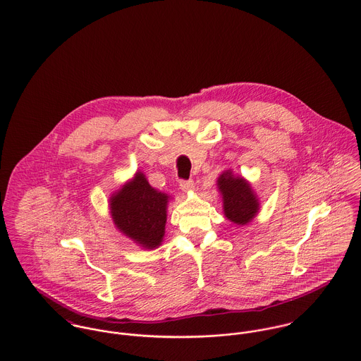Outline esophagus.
<instances>
[{
	"label": "esophagus",
	"instance_id": "1",
	"mask_svg": "<svg viewBox=\"0 0 361 361\" xmlns=\"http://www.w3.org/2000/svg\"><path fill=\"white\" fill-rule=\"evenodd\" d=\"M180 189L185 193H193L195 190V182L193 180H180Z\"/></svg>",
	"mask_w": 361,
	"mask_h": 361
}]
</instances>
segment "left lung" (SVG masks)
Instances as JSON below:
<instances>
[{
  "mask_svg": "<svg viewBox=\"0 0 361 361\" xmlns=\"http://www.w3.org/2000/svg\"><path fill=\"white\" fill-rule=\"evenodd\" d=\"M218 192L222 197L224 215L235 225L250 224L259 211V199L252 183L233 171L225 169L216 179Z\"/></svg>",
  "mask_w": 361,
  "mask_h": 361,
  "instance_id": "left-lung-1",
  "label": "left lung"
}]
</instances>
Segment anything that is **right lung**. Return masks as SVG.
I'll list each match as a JSON object with an SVG mask.
<instances>
[{"mask_svg": "<svg viewBox=\"0 0 361 361\" xmlns=\"http://www.w3.org/2000/svg\"><path fill=\"white\" fill-rule=\"evenodd\" d=\"M171 196L154 189L137 171L109 197V214L115 228L137 246L154 250L165 235L166 209Z\"/></svg>", "mask_w": 361, "mask_h": 361, "instance_id": "1", "label": "right lung"}]
</instances>
